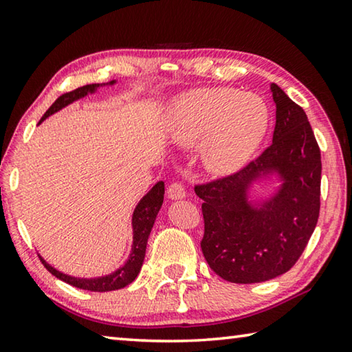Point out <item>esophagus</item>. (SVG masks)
Wrapping results in <instances>:
<instances>
[{
    "label": "esophagus",
    "instance_id": "34e87169",
    "mask_svg": "<svg viewBox=\"0 0 352 352\" xmlns=\"http://www.w3.org/2000/svg\"><path fill=\"white\" fill-rule=\"evenodd\" d=\"M168 197L170 200H182L186 197V190H184L180 183H172L168 188Z\"/></svg>",
    "mask_w": 352,
    "mask_h": 352
}]
</instances>
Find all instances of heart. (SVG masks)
Wrapping results in <instances>:
<instances>
[{
    "instance_id": "b5f03b06",
    "label": "heart",
    "mask_w": 352,
    "mask_h": 352,
    "mask_svg": "<svg viewBox=\"0 0 352 352\" xmlns=\"http://www.w3.org/2000/svg\"><path fill=\"white\" fill-rule=\"evenodd\" d=\"M267 109L254 94L233 88H204L177 100L166 129L174 146L194 147L211 175H226L252 157L265 133Z\"/></svg>"
}]
</instances>
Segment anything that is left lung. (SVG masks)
Returning a JSON list of instances; mask_svg holds the SVG:
<instances>
[{"label":"left lung","mask_w":352,"mask_h":352,"mask_svg":"<svg viewBox=\"0 0 352 352\" xmlns=\"http://www.w3.org/2000/svg\"><path fill=\"white\" fill-rule=\"evenodd\" d=\"M272 144L236 174L195 186L204 200L201 252L220 278L236 284L283 275L305 252L320 212L321 157L305 110L276 83ZM277 184L267 196L261 182Z\"/></svg>","instance_id":"1"}]
</instances>
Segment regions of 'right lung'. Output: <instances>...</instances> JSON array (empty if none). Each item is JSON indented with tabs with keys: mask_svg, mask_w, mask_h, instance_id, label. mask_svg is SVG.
<instances>
[{
	"mask_svg": "<svg viewBox=\"0 0 352 352\" xmlns=\"http://www.w3.org/2000/svg\"><path fill=\"white\" fill-rule=\"evenodd\" d=\"M115 83L116 80H111L107 83H90V85L80 87L74 91L62 94V96L58 98L56 102L50 107V109H47V111L45 113L43 118L40 119L38 124L43 122L45 119L50 118L51 115H54V113H57L58 110L65 109L67 105L76 102V100L85 98L88 94H94L100 87H111L115 85ZM163 199H164V183L158 182L153 184L152 189L148 190L144 197L138 201V205L135 206L133 214H132L133 242H132V250H130L129 259L126 261V264L119 267V269L113 273H110V275L98 276V278H77V276L67 275V273L63 272H58L56 267H52L50 262H46L45 258H41L38 254L40 261L43 262V265L56 278L62 279V281L68 283L69 285H74L77 289L91 290V292H111V290L126 287V285L133 283L135 278L140 275V270L146 256L147 239L148 236H151L155 219H157L160 210H162Z\"/></svg>",
	"mask_w": 352,
	"mask_h": 352,
	"instance_id": "1",
	"label": "right lung"
}]
</instances>
